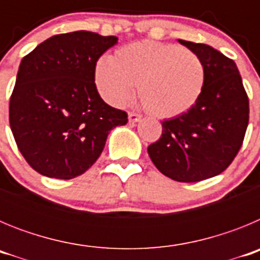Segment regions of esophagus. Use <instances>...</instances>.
<instances>
[{"label":"esophagus","mask_w":260,"mask_h":260,"mask_svg":"<svg viewBox=\"0 0 260 260\" xmlns=\"http://www.w3.org/2000/svg\"><path fill=\"white\" fill-rule=\"evenodd\" d=\"M142 119V116L141 114L138 113H134V112H130L128 113V122L130 123H135V122H139Z\"/></svg>","instance_id":"obj_1"}]
</instances>
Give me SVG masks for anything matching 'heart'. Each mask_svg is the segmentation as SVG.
<instances>
[{
    "label": "heart",
    "instance_id": "1",
    "mask_svg": "<svg viewBox=\"0 0 260 260\" xmlns=\"http://www.w3.org/2000/svg\"><path fill=\"white\" fill-rule=\"evenodd\" d=\"M207 71L203 59L181 45L143 40L116 50L112 59L100 58L93 80L105 102L125 107L134 93L158 118H172L191 109L203 93Z\"/></svg>",
    "mask_w": 260,
    "mask_h": 260
}]
</instances>
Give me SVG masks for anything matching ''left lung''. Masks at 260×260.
I'll return each mask as SVG.
<instances>
[{
	"instance_id": "1",
	"label": "left lung",
	"mask_w": 260,
	"mask_h": 260,
	"mask_svg": "<svg viewBox=\"0 0 260 260\" xmlns=\"http://www.w3.org/2000/svg\"><path fill=\"white\" fill-rule=\"evenodd\" d=\"M197 53L207 78L198 103L162 121V134L147 151L164 176L198 182L224 172L242 146L249 123V98L233 59L207 44L178 40Z\"/></svg>"
}]
</instances>
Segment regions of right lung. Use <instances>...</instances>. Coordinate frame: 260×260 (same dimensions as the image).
I'll return each instance as SVG.
<instances>
[{
  "label": "right lung",
  "instance_id": "obj_1",
  "mask_svg": "<svg viewBox=\"0 0 260 260\" xmlns=\"http://www.w3.org/2000/svg\"><path fill=\"white\" fill-rule=\"evenodd\" d=\"M116 36L75 31L54 35L23 57L9 119L23 157L58 180L83 174L102 155L108 134L127 123L100 98L93 69Z\"/></svg>",
  "mask_w": 260,
  "mask_h": 260
}]
</instances>
